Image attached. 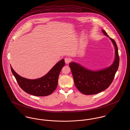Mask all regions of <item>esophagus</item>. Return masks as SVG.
I'll list each match as a JSON object with an SVG mask.
<instances>
[{"label":"esophagus","instance_id":"34e87169","mask_svg":"<svg viewBox=\"0 0 130 130\" xmlns=\"http://www.w3.org/2000/svg\"><path fill=\"white\" fill-rule=\"evenodd\" d=\"M64 61H65V62L66 64H68L71 61V59L69 57H66L64 58Z\"/></svg>","mask_w":130,"mask_h":130}]
</instances>
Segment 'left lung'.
Here are the masks:
<instances>
[{"instance_id":"obj_1","label":"left lung","mask_w":130,"mask_h":130,"mask_svg":"<svg viewBox=\"0 0 130 130\" xmlns=\"http://www.w3.org/2000/svg\"><path fill=\"white\" fill-rule=\"evenodd\" d=\"M102 31L109 37L115 47V59L111 65L100 70L93 71L76 62L70 63L75 87L84 94H94L107 89L111 84L119 68L120 59L117 45L104 30L102 29Z\"/></svg>"}]
</instances>
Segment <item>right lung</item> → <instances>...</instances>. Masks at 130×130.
Segmentation results:
<instances>
[{
    "instance_id": "add662e5",
    "label": "right lung",
    "mask_w": 130,
    "mask_h": 130,
    "mask_svg": "<svg viewBox=\"0 0 130 130\" xmlns=\"http://www.w3.org/2000/svg\"><path fill=\"white\" fill-rule=\"evenodd\" d=\"M65 65L62 59L44 76L35 79H28L18 74L10 66L12 74L20 87L26 93L37 96H46L53 93L57 87L59 73Z\"/></svg>"
}]
</instances>
